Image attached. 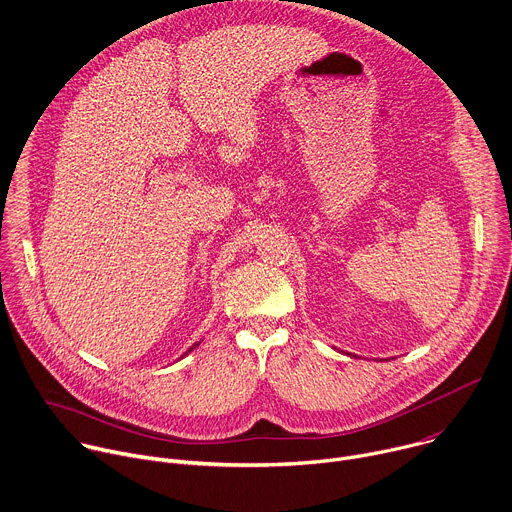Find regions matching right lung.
<instances>
[{"instance_id": "add662e5", "label": "right lung", "mask_w": 512, "mask_h": 512, "mask_svg": "<svg viewBox=\"0 0 512 512\" xmlns=\"http://www.w3.org/2000/svg\"><path fill=\"white\" fill-rule=\"evenodd\" d=\"M199 344H201V342H199ZM199 344H195V346H193V348H189V350H187V352H185V356H187V354H191V352H193V350H195V348H197V346H199Z\"/></svg>"}]
</instances>
